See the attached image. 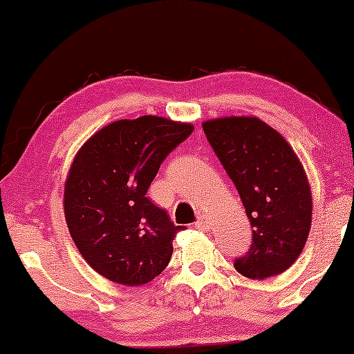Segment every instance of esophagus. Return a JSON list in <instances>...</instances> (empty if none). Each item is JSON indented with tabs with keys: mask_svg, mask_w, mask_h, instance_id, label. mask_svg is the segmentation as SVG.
I'll use <instances>...</instances> for the list:
<instances>
[{
	"mask_svg": "<svg viewBox=\"0 0 354 354\" xmlns=\"http://www.w3.org/2000/svg\"><path fill=\"white\" fill-rule=\"evenodd\" d=\"M195 227H197V230H202V231H209L210 230L209 219H207V217H203V216H200L197 219V223H195Z\"/></svg>",
	"mask_w": 354,
	"mask_h": 354,
	"instance_id": "obj_1",
	"label": "esophagus"
}]
</instances>
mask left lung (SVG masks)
<instances>
[{"mask_svg":"<svg viewBox=\"0 0 354 354\" xmlns=\"http://www.w3.org/2000/svg\"><path fill=\"white\" fill-rule=\"evenodd\" d=\"M202 127L252 226V246L234 259V269L250 279L284 272L301 255L312 226V192L298 156L255 116L219 118Z\"/></svg>","mask_w":354,"mask_h":354,"instance_id":"obj_1","label":"left lung"}]
</instances>
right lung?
Listing matches in <instances>:
<instances>
[{"label": "right lung", "instance_id": "add662e5", "mask_svg": "<svg viewBox=\"0 0 354 354\" xmlns=\"http://www.w3.org/2000/svg\"><path fill=\"white\" fill-rule=\"evenodd\" d=\"M194 127L159 116L109 123L71 162L65 217L85 262L113 283H151L169 263L183 227L149 200V187L171 151Z\"/></svg>", "mask_w": 354, "mask_h": 354}]
</instances>
